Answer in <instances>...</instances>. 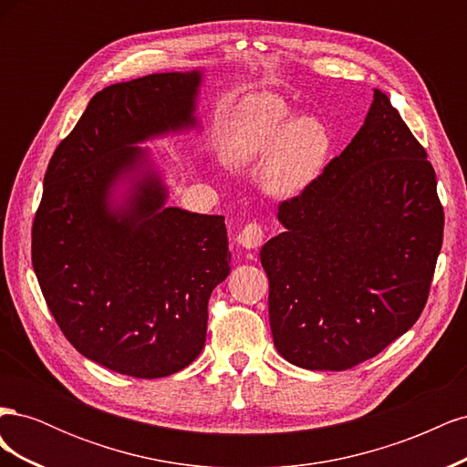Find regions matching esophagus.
<instances>
[{"label":"esophagus","instance_id":"34e87169","mask_svg":"<svg viewBox=\"0 0 467 467\" xmlns=\"http://www.w3.org/2000/svg\"><path fill=\"white\" fill-rule=\"evenodd\" d=\"M263 242H265V230H263V225L257 222L247 223L237 235V244L245 249H257L263 245Z\"/></svg>","mask_w":467,"mask_h":467}]
</instances>
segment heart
I'll list each match as a JSON object with an SVG mask.
<instances>
[{
	"label": "heart",
	"mask_w": 467,
	"mask_h": 467,
	"mask_svg": "<svg viewBox=\"0 0 467 467\" xmlns=\"http://www.w3.org/2000/svg\"><path fill=\"white\" fill-rule=\"evenodd\" d=\"M237 163L263 160L265 185L278 196H296L323 173L331 153L327 126L316 117H296L276 95H261L242 110L228 148Z\"/></svg>",
	"instance_id": "1"
}]
</instances>
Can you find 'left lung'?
I'll list each match as a JSON object with an SVG mask.
<instances>
[{
    "mask_svg": "<svg viewBox=\"0 0 467 467\" xmlns=\"http://www.w3.org/2000/svg\"><path fill=\"white\" fill-rule=\"evenodd\" d=\"M285 232L261 249L282 358L348 370L409 331L427 304L444 210L427 151L374 89L352 142L278 206Z\"/></svg>",
    "mask_w": 467,
    "mask_h": 467,
    "instance_id": "left-lung-1",
    "label": "left lung"
}]
</instances>
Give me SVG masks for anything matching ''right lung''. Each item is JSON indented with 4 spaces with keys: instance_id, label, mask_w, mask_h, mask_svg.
Wrapping results in <instances>:
<instances>
[{
    "instance_id": "add662e5",
    "label": "right lung",
    "mask_w": 467,
    "mask_h": 467,
    "mask_svg": "<svg viewBox=\"0 0 467 467\" xmlns=\"http://www.w3.org/2000/svg\"><path fill=\"white\" fill-rule=\"evenodd\" d=\"M201 81L192 69L99 91L45 175L33 222L42 296L67 341L119 374L187 368L206 341L210 294L230 275L223 216L165 206L158 169L134 146L194 129Z\"/></svg>"
}]
</instances>
